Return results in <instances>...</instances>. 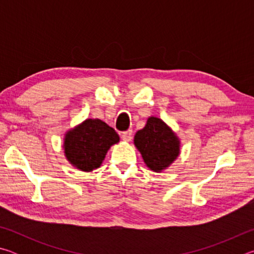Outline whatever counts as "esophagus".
Masks as SVG:
<instances>
[{"label": "esophagus", "mask_w": 254, "mask_h": 254, "mask_svg": "<svg viewBox=\"0 0 254 254\" xmlns=\"http://www.w3.org/2000/svg\"><path fill=\"white\" fill-rule=\"evenodd\" d=\"M122 140L126 141V142H130V141L132 140V131L128 130V131H126L122 133Z\"/></svg>", "instance_id": "1"}]
</instances>
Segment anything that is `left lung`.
<instances>
[{"label": "left lung", "mask_w": 254, "mask_h": 254, "mask_svg": "<svg viewBox=\"0 0 254 254\" xmlns=\"http://www.w3.org/2000/svg\"><path fill=\"white\" fill-rule=\"evenodd\" d=\"M145 166L154 173H162L180 154V139L168 124L157 117L148 118L147 124L133 140Z\"/></svg>", "instance_id": "8db88e82"}]
</instances>
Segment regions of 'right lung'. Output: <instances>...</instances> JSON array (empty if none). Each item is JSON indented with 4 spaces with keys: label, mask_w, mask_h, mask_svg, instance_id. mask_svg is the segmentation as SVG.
Here are the masks:
<instances>
[{
    "label": "right lung",
    "mask_w": 254,
    "mask_h": 254,
    "mask_svg": "<svg viewBox=\"0 0 254 254\" xmlns=\"http://www.w3.org/2000/svg\"><path fill=\"white\" fill-rule=\"evenodd\" d=\"M120 142L113 127L100 119H86L64 135V154L76 169L91 173L100 168L107 151Z\"/></svg>",
    "instance_id": "1"
}]
</instances>
